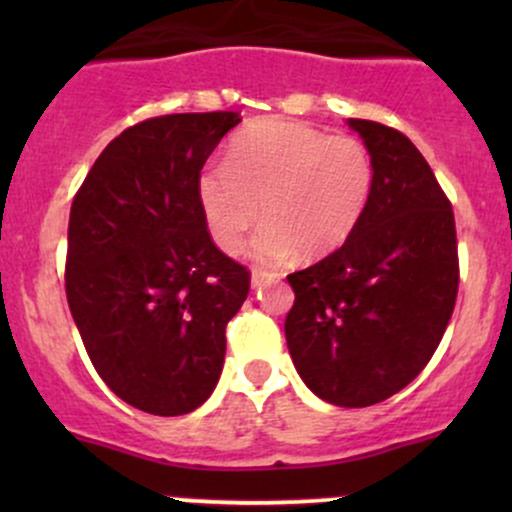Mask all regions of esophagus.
<instances>
[{"label":"esophagus","instance_id":"obj_1","mask_svg":"<svg viewBox=\"0 0 512 512\" xmlns=\"http://www.w3.org/2000/svg\"><path fill=\"white\" fill-rule=\"evenodd\" d=\"M272 276H276V274H272V272H267V269H260V267H255L252 269V286H262L264 281H269L272 279Z\"/></svg>","mask_w":512,"mask_h":512}]
</instances>
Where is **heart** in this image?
Here are the masks:
<instances>
[{
  "label": "heart",
  "instance_id": "obj_1",
  "mask_svg": "<svg viewBox=\"0 0 512 512\" xmlns=\"http://www.w3.org/2000/svg\"><path fill=\"white\" fill-rule=\"evenodd\" d=\"M226 168L209 166L197 178L204 221L223 252H238L257 219L260 260L332 252L354 233L368 207L375 166L368 146L349 134L327 137L305 122H250L226 146ZM261 207L257 208L256 204Z\"/></svg>",
  "mask_w": 512,
  "mask_h": 512
}]
</instances>
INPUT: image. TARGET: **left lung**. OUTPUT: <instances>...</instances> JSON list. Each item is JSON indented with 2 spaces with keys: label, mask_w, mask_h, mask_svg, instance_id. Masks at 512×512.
I'll return each instance as SVG.
<instances>
[{
  "label": "left lung",
  "mask_w": 512,
  "mask_h": 512,
  "mask_svg": "<svg viewBox=\"0 0 512 512\" xmlns=\"http://www.w3.org/2000/svg\"><path fill=\"white\" fill-rule=\"evenodd\" d=\"M375 166L361 221L342 248L286 276L296 301L286 344L303 383L337 407H370L436 354L460 286L452 204L395 127L349 117Z\"/></svg>",
  "instance_id": "8db88e82"
}]
</instances>
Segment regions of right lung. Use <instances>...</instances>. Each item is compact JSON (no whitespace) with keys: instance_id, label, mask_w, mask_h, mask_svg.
Returning <instances> with one entry per match:
<instances>
[{"instance_id":"right-lung-1","label":"right lung","mask_w":512,"mask_h":512,"mask_svg":"<svg viewBox=\"0 0 512 512\" xmlns=\"http://www.w3.org/2000/svg\"><path fill=\"white\" fill-rule=\"evenodd\" d=\"M240 113H175L127 127L103 149L69 211L64 289L103 383L156 416L214 392L226 325L248 267L216 248L197 178Z\"/></svg>"}]
</instances>
